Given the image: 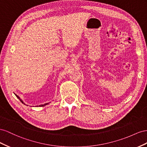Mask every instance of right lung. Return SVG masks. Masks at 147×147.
Masks as SVG:
<instances>
[{"label":"right lung","instance_id":"1","mask_svg":"<svg viewBox=\"0 0 147 147\" xmlns=\"http://www.w3.org/2000/svg\"><path fill=\"white\" fill-rule=\"evenodd\" d=\"M14 94H15V95H16V97H17V98H18V99H19V100H20V101H21V102H22L23 103H24V105H26V104H25V103H24L23 102V100H22V99H21V98H20V97H19V96H18L17 95H16V94H15V93H14ZM49 103H45V104H44V105H39V107H44V106H45V105H48ZM27 106H28V105H27Z\"/></svg>","mask_w":147,"mask_h":147}]
</instances>
